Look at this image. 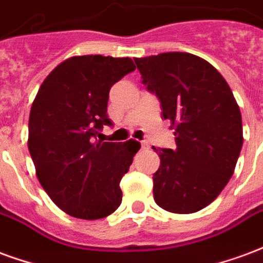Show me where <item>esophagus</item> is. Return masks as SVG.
Wrapping results in <instances>:
<instances>
[{
  "label": "esophagus",
  "mask_w": 263,
  "mask_h": 263,
  "mask_svg": "<svg viewBox=\"0 0 263 263\" xmlns=\"http://www.w3.org/2000/svg\"><path fill=\"white\" fill-rule=\"evenodd\" d=\"M141 147L143 148H148V143L147 141H141Z\"/></svg>",
  "instance_id": "34e87169"
}]
</instances>
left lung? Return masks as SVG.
<instances>
[{
  "label": "left lung",
  "instance_id": "left-lung-1",
  "mask_svg": "<svg viewBox=\"0 0 263 263\" xmlns=\"http://www.w3.org/2000/svg\"><path fill=\"white\" fill-rule=\"evenodd\" d=\"M143 82L171 122L176 148H155V203L166 212L202 210L233 176L242 147L241 112L231 88L209 61L170 51L134 59Z\"/></svg>",
  "mask_w": 263,
  "mask_h": 263
}]
</instances>
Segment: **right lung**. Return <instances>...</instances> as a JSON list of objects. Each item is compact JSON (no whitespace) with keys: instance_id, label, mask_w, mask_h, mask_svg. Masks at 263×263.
<instances>
[{"instance_id":"add662e5","label":"right lung","mask_w":263,"mask_h":263,"mask_svg":"<svg viewBox=\"0 0 263 263\" xmlns=\"http://www.w3.org/2000/svg\"><path fill=\"white\" fill-rule=\"evenodd\" d=\"M136 70L129 57L67 59L42 82L29 115L28 148L46 193L72 217L97 220L122 203L119 183L140 143L97 140L108 119L109 91Z\"/></svg>"}]
</instances>
